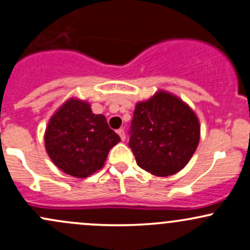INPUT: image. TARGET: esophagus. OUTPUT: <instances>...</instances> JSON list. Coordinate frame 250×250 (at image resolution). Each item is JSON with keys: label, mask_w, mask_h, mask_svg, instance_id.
Segmentation results:
<instances>
[{"label": "esophagus", "mask_w": 250, "mask_h": 250, "mask_svg": "<svg viewBox=\"0 0 250 250\" xmlns=\"http://www.w3.org/2000/svg\"><path fill=\"white\" fill-rule=\"evenodd\" d=\"M117 134H118V135H120L121 140H122V141H125V129H118V130H117Z\"/></svg>", "instance_id": "obj_1"}]
</instances>
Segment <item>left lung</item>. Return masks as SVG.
Here are the masks:
<instances>
[{"label":"left lung","mask_w":250,"mask_h":250,"mask_svg":"<svg viewBox=\"0 0 250 250\" xmlns=\"http://www.w3.org/2000/svg\"><path fill=\"white\" fill-rule=\"evenodd\" d=\"M199 141V118L177 96L159 90L136 103L129 147L141 169L159 177L175 175L188 164Z\"/></svg>","instance_id":"obj_1"}]
</instances>
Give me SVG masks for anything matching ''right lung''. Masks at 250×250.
Segmentation results:
<instances>
[{
	"instance_id": "right-lung-1",
	"label": "right lung",
	"mask_w": 250,
	"mask_h": 250,
	"mask_svg": "<svg viewBox=\"0 0 250 250\" xmlns=\"http://www.w3.org/2000/svg\"><path fill=\"white\" fill-rule=\"evenodd\" d=\"M120 141L104 115L93 114L91 104L77 97H70L55 111L44 134L52 163L77 178L101 170L109 151Z\"/></svg>"
}]
</instances>
